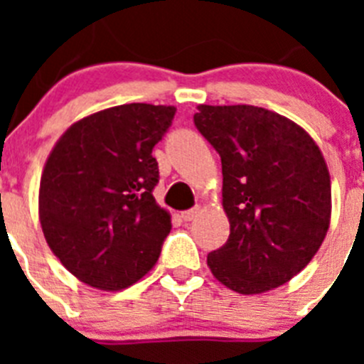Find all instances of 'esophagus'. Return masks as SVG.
Masks as SVG:
<instances>
[{"label": "esophagus", "mask_w": 364, "mask_h": 364, "mask_svg": "<svg viewBox=\"0 0 364 364\" xmlns=\"http://www.w3.org/2000/svg\"><path fill=\"white\" fill-rule=\"evenodd\" d=\"M198 213H200V205H195V208H191V210L184 211V213H182V218H184V220H193Z\"/></svg>", "instance_id": "obj_1"}]
</instances>
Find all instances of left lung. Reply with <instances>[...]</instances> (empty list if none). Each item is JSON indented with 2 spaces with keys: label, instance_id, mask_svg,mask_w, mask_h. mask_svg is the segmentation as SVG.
<instances>
[{
  "label": "left lung",
  "instance_id": "left-lung-1",
  "mask_svg": "<svg viewBox=\"0 0 364 364\" xmlns=\"http://www.w3.org/2000/svg\"><path fill=\"white\" fill-rule=\"evenodd\" d=\"M197 129L222 160L230 239L208 255L213 277L242 295L279 288L308 266L330 228L332 180L299 124L255 105H198Z\"/></svg>",
  "mask_w": 364,
  "mask_h": 364
}]
</instances>
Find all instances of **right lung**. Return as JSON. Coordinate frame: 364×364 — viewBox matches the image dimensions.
I'll list each match as a JSON object with an SVG mask.
<instances>
[{
    "label": "right lung",
    "mask_w": 364,
    "mask_h": 364,
    "mask_svg": "<svg viewBox=\"0 0 364 364\" xmlns=\"http://www.w3.org/2000/svg\"><path fill=\"white\" fill-rule=\"evenodd\" d=\"M173 105L124 104L74 122L43 166L38 215L50 252L83 284L129 288L159 260L171 215L153 197L154 144Z\"/></svg>",
    "instance_id": "1"
}]
</instances>
